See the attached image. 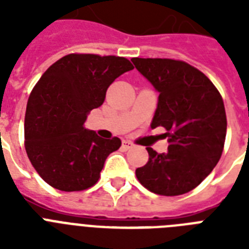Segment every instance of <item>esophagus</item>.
<instances>
[{"instance_id":"1","label":"esophagus","mask_w":249,"mask_h":249,"mask_svg":"<svg viewBox=\"0 0 249 249\" xmlns=\"http://www.w3.org/2000/svg\"><path fill=\"white\" fill-rule=\"evenodd\" d=\"M134 144L132 143V142H129V141H123V144H121V147H123V150H129V148H132Z\"/></svg>"}]
</instances>
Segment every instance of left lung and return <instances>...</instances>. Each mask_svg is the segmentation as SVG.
<instances>
[{"label": "left lung", "instance_id": "1", "mask_svg": "<svg viewBox=\"0 0 249 249\" xmlns=\"http://www.w3.org/2000/svg\"><path fill=\"white\" fill-rule=\"evenodd\" d=\"M132 62L159 91L151 128L163 126L169 143L165 154L147 147L148 161L137 168V178L158 195L189 193L212 172L224 151L228 120L222 97L203 72L183 60Z\"/></svg>", "mask_w": 249, "mask_h": 249}]
</instances>
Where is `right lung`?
Instances as JSON below:
<instances>
[{"label":"right lung","instance_id":"add662e5","mask_svg":"<svg viewBox=\"0 0 249 249\" xmlns=\"http://www.w3.org/2000/svg\"><path fill=\"white\" fill-rule=\"evenodd\" d=\"M133 68L123 56L68 54L41 76L27 103L24 146L48 185L71 193L97 183L107 156L119 150L121 141L103 140L84 123L103 105L115 79Z\"/></svg>","mask_w":249,"mask_h":249}]
</instances>
